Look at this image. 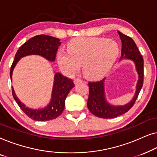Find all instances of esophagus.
Returning a JSON list of instances; mask_svg holds the SVG:
<instances>
[{
  "label": "esophagus",
  "mask_w": 157,
  "mask_h": 157,
  "mask_svg": "<svg viewBox=\"0 0 157 157\" xmlns=\"http://www.w3.org/2000/svg\"><path fill=\"white\" fill-rule=\"evenodd\" d=\"M82 81H83L82 79H81L80 78H74V82L75 84H77V83L82 82Z\"/></svg>",
  "instance_id": "34e87169"
}]
</instances>
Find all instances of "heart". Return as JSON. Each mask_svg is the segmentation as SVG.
Wrapping results in <instances>:
<instances>
[{"label":"heart","mask_w":157,"mask_h":157,"mask_svg":"<svg viewBox=\"0 0 157 157\" xmlns=\"http://www.w3.org/2000/svg\"><path fill=\"white\" fill-rule=\"evenodd\" d=\"M119 46L112 40L99 38H79L71 41L68 51L61 49L57 61L61 69L73 75L83 65L86 76L98 78L106 73L115 61Z\"/></svg>","instance_id":"heart-1"}]
</instances>
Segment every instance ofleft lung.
Wrapping results in <instances>:
<instances>
[{"label": "left lung", "instance_id": "obj_1", "mask_svg": "<svg viewBox=\"0 0 157 157\" xmlns=\"http://www.w3.org/2000/svg\"><path fill=\"white\" fill-rule=\"evenodd\" d=\"M122 42L121 56L120 60L126 59L134 62L139 80L136 84V93L129 103L124 106H113L106 101L104 93L105 78L98 81L89 82V94L87 106L94 115L104 119H111L124 114L134 106L144 83V59L136 44L132 38L118 31Z\"/></svg>", "mask_w": 157, "mask_h": 157}]
</instances>
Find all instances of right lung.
<instances>
[{
  "label": "right lung",
  "instance_id": "right-lung-1",
  "mask_svg": "<svg viewBox=\"0 0 157 157\" xmlns=\"http://www.w3.org/2000/svg\"><path fill=\"white\" fill-rule=\"evenodd\" d=\"M61 44L59 38L46 35L36 36L27 40L19 48L15 56V60L10 71L11 81L13 71L20 59L29 55H39L48 61H54ZM73 87H74V83L72 79L60 73H56L51 101L48 106L40 109H32L25 106L17 97L13 87L12 94L19 107L28 117L35 121H44L54 119L61 114L65 107L66 98Z\"/></svg>",
  "mask_w": 157,
  "mask_h": 157
}]
</instances>
